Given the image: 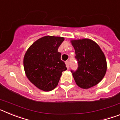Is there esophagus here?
Returning a JSON list of instances; mask_svg holds the SVG:
<instances>
[{
  "instance_id": "obj_1",
  "label": "esophagus",
  "mask_w": 120,
  "mask_h": 120,
  "mask_svg": "<svg viewBox=\"0 0 120 120\" xmlns=\"http://www.w3.org/2000/svg\"><path fill=\"white\" fill-rule=\"evenodd\" d=\"M65 64H66L67 68L68 69V68H69V67H70V62H69V61H65Z\"/></svg>"
}]
</instances>
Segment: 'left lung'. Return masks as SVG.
<instances>
[{"label":"left lung","mask_w":120,"mask_h":120,"mask_svg":"<svg viewBox=\"0 0 120 120\" xmlns=\"http://www.w3.org/2000/svg\"><path fill=\"white\" fill-rule=\"evenodd\" d=\"M71 43L78 63L77 70H71L76 84L83 89L96 85L106 72V59L103 52L99 45L90 39L73 40Z\"/></svg>","instance_id":"left-lung-1"}]
</instances>
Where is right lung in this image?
Wrapping results in <instances>:
<instances>
[{"label": "right lung", "instance_id": "1", "mask_svg": "<svg viewBox=\"0 0 120 120\" xmlns=\"http://www.w3.org/2000/svg\"><path fill=\"white\" fill-rule=\"evenodd\" d=\"M64 38L45 36L29 47L23 59L24 71L28 79L36 87L50 91L56 87L67 70L58 49Z\"/></svg>", "mask_w": 120, "mask_h": 120}]
</instances>
